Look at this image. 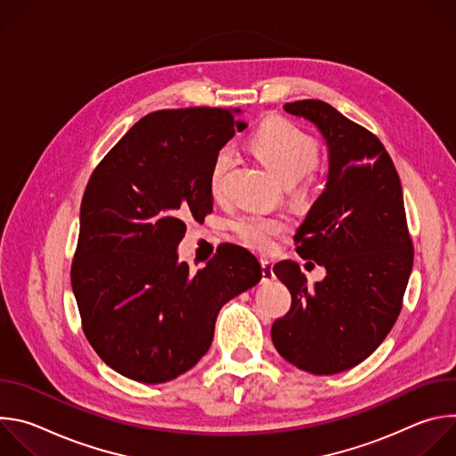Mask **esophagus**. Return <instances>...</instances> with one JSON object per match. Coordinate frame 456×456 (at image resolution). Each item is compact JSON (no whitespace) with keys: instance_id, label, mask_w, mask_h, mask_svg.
I'll list each match as a JSON object with an SVG mask.
<instances>
[{"instance_id":"34e87169","label":"esophagus","mask_w":456,"mask_h":456,"mask_svg":"<svg viewBox=\"0 0 456 456\" xmlns=\"http://www.w3.org/2000/svg\"><path fill=\"white\" fill-rule=\"evenodd\" d=\"M262 276H264V281L274 280V271H273V264L269 262V259H262Z\"/></svg>"}]
</instances>
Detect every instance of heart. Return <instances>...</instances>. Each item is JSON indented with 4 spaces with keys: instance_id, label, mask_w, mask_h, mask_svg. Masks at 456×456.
<instances>
[{
    "instance_id": "heart-1",
    "label": "heart",
    "mask_w": 456,
    "mask_h": 456,
    "mask_svg": "<svg viewBox=\"0 0 456 456\" xmlns=\"http://www.w3.org/2000/svg\"><path fill=\"white\" fill-rule=\"evenodd\" d=\"M252 148L264 164L285 183H294L308 175L319 159V146L314 137L285 118L269 120L259 127L252 139ZM231 166L232 150L224 146L216 151L209 169V189L215 197L222 192ZM231 225L247 247L259 252L271 250L274 240L287 229L283 218L259 213H243L236 216Z\"/></svg>"
}]
</instances>
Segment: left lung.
I'll use <instances>...</instances> for the list:
<instances>
[{"instance_id":"left-lung-1","label":"left lung","mask_w":456,"mask_h":456,"mask_svg":"<svg viewBox=\"0 0 456 456\" xmlns=\"http://www.w3.org/2000/svg\"><path fill=\"white\" fill-rule=\"evenodd\" d=\"M285 111L315 124L327 141V187L294 236L297 254L327 276L308 289L296 262L274 265L292 305L271 336L290 364L332 375L370 357L394 329L413 245L401 178L382 142L322 101L287 102Z\"/></svg>"}]
</instances>
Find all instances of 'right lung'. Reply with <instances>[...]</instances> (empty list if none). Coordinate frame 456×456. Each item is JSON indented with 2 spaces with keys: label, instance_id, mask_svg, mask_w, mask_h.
I'll list each match as a JSON object with an SVG mask.
<instances>
[{
  "label": "right lung",
  "instance_id": "add662e5",
  "mask_svg": "<svg viewBox=\"0 0 456 456\" xmlns=\"http://www.w3.org/2000/svg\"><path fill=\"white\" fill-rule=\"evenodd\" d=\"M238 113L153 111L88 180L72 290L92 348L127 379L160 384L191 370L213 343L220 308L262 280L256 256L240 245H220L197 274L176 252L183 220L213 211L209 169L247 126Z\"/></svg>",
  "mask_w": 456,
  "mask_h": 456
}]
</instances>
